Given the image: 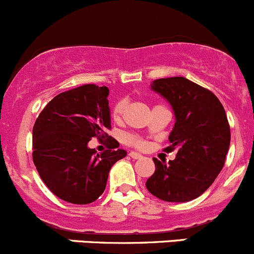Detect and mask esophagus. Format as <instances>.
Segmentation results:
<instances>
[{
  "instance_id": "1",
  "label": "esophagus",
  "mask_w": 254,
  "mask_h": 254,
  "mask_svg": "<svg viewBox=\"0 0 254 254\" xmlns=\"http://www.w3.org/2000/svg\"><path fill=\"white\" fill-rule=\"evenodd\" d=\"M129 156L131 158H134V160H140V158H142V156L139 155V153H136V152H129Z\"/></svg>"
}]
</instances>
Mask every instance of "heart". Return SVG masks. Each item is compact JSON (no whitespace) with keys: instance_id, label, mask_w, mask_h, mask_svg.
<instances>
[{"instance_id":"heart-1","label":"heart","mask_w":254,"mask_h":254,"mask_svg":"<svg viewBox=\"0 0 254 254\" xmlns=\"http://www.w3.org/2000/svg\"><path fill=\"white\" fill-rule=\"evenodd\" d=\"M127 107V98H120L119 101H117V103L114 104L112 111L113 118H114L115 120L122 119ZM124 142L125 145L131 146V147L137 148V150H145V148L147 147V141H146L142 136H140V135H136V134H132V132H129V134L124 135Z\"/></svg>"}]
</instances>
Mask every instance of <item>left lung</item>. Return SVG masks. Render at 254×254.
Masks as SVG:
<instances>
[{
  "label": "left lung",
  "mask_w": 254,
  "mask_h": 254,
  "mask_svg": "<svg viewBox=\"0 0 254 254\" xmlns=\"http://www.w3.org/2000/svg\"><path fill=\"white\" fill-rule=\"evenodd\" d=\"M152 88L162 94L176 114L166 152L176 158L155 162L146 188L156 198L171 203L193 200L219 176L226 160L231 132L224 106L207 88L186 77L158 78Z\"/></svg>",
  "instance_id": "8db88e82"
}]
</instances>
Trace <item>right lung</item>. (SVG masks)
Segmentation results:
<instances>
[{
    "instance_id": "obj_1",
    "label": "right lung",
    "mask_w": 254,
    "mask_h": 254,
    "mask_svg": "<svg viewBox=\"0 0 254 254\" xmlns=\"http://www.w3.org/2000/svg\"><path fill=\"white\" fill-rule=\"evenodd\" d=\"M109 89L83 84L54 97L33 127V162L45 186L58 198L72 204H91L103 194L108 173L127 156L107 134L112 129ZM92 137L109 146L96 154Z\"/></svg>"
}]
</instances>
